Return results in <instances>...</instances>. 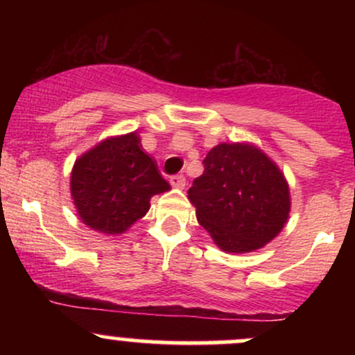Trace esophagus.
<instances>
[{
    "instance_id": "obj_1",
    "label": "esophagus",
    "mask_w": 355,
    "mask_h": 355,
    "mask_svg": "<svg viewBox=\"0 0 355 355\" xmlns=\"http://www.w3.org/2000/svg\"><path fill=\"white\" fill-rule=\"evenodd\" d=\"M170 183H172V187H175V189H183L185 187V177L183 175H172L170 177Z\"/></svg>"
}]
</instances>
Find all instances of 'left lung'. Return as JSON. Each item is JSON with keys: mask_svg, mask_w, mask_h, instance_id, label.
I'll return each instance as SVG.
<instances>
[{"mask_svg": "<svg viewBox=\"0 0 355 355\" xmlns=\"http://www.w3.org/2000/svg\"><path fill=\"white\" fill-rule=\"evenodd\" d=\"M189 198L198 223L223 252L257 250L282 230L291 210L284 175L252 145L220 144L203 158Z\"/></svg>", "mask_w": 355, "mask_h": 355, "instance_id": "8db88e82", "label": "left lung"}]
</instances>
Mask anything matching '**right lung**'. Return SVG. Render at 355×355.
<instances>
[{"label":"right lung","mask_w":355,"mask_h":355,"mask_svg":"<svg viewBox=\"0 0 355 355\" xmlns=\"http://www.w3.org/2000/svg\"><path fill=\"white\" fill-rule=\"evenodd\" d=\"M170 189L137 133L101 141L76 160L71 197L80 218L101 234H121L150 209V198Z\"/></svg>","instance_id":"add662e5"}]
</instances>
